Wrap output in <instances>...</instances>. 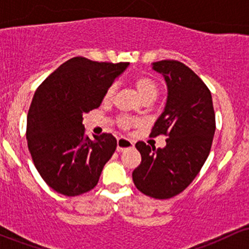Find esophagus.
Returning a JSON list of instances; mask_svg holds the SVG:
<instances>
[{"mask_svg": "<svg viewBox=\"0 0 249 249\" xmlns=\"http://www.w3.org/2000/svg\"><path fill=\"white\" fill-rule=\"evenodd\" d=\"M130 147H133L132 141H130V139L127 138H124V137L118 138V141H117V151H118V152H123V151Z\"/></svg>", "mask_w": 249, "mask_h": 249, "instance_id": "esophagus-1", "label": "esophagus"}]
</instances>
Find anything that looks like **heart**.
<instances>
[{
  "instance_id": "1",
  "label": "heart",
  "mask_w": 249,
  "mask_h": 249,
  "mask_svg": "<svg viewBox=\"0 0 249 249\" xmlns=\"http://www.w3.org/2000/svg\"><path fill=\"white\" fill-rule=\"evenodd\" d=\"M134 85H136L137 91H138V93L141 95V97L145 102L154 101V99L157 98V96H158V92H159L158 85H157V83L154 82L152 78H150V77H145V76L138 77V78H136V81H134ZM115 92H116V85L113 84L111 85V87L107 90V92H105L104 101L110 102L111 99L113 98ZM117 123H118L119 126L123 128H130L132 125L137 124L138 122H137L136 119L130 118V117L127 116H122L119 117Z\"/></svg>"
}]
</instances>
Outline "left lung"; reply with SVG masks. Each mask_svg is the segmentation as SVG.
I'll use <instances>...</instances> for the list:
<instances>
[{"label": "left lung", "mask_w": 249, "mask_h": 249, "mask_svg": "<svg viewBox=\"0 0 249 249\" xmlns=\"http://www.w3.org/2000/svg\"><path fill=\"white\" fill-rule=\"evenodd\" d=\"M164 77L167 99L151 137L165 134L166 146L136 144L142 162L132 173L136 187L154 199H170L181 193L206 161L215 131L212 95L190 68L178 61L152 63Z\"/></svg>", "instance_id": "1"}]
</instances>
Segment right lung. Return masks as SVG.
Wrapping results in <instances>:
<instances>
[{
  "instance_id": "obj_1",
  "label": "right lung",
  "mask_w": 249,
  "mask_h": 249,
  "mask_svg": "<svg viewBox=\"0 0 249 249\" xmlns=\"http://www.w3.org/2000/svg\"><path fill=\"white\" fill-rule=\"evenodd\" d=\"M128 63L73 57L39 85L27 118V141L41 177L56 192L76 196L92 190L115 153L111 133L85 134L83 115L99 107Z\"/></svg>"
}]
</instances>
